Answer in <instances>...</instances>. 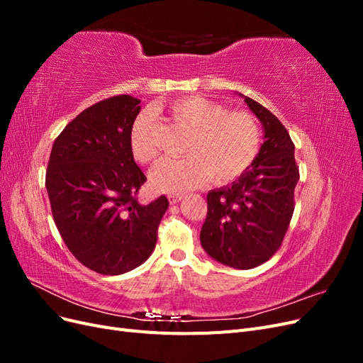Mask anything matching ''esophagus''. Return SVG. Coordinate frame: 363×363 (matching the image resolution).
Returning a JSON list of instances; mask_svg holds the SVG:
<instances>
[{
	"instance_id": "34e87169",
	"label": "esophagus",
	"mask_w": 363,
	"mask_h": 363,
	"mask_svg": "<svg viewBox=\"0 0 363 363\" xmlns=\"http://www.w3.org/2000/svg\"><path fill=\"white\" fill-rule=\"evenodd\" d=\"M182 199H183L182 194H169V195H168V200H169L171 204H177Z\"/></svg>"
}]
</instances>
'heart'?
Wrapping results in <instances>:
<instances>
[{"label":"heart","instance_id":"b5f03b06","mask_svg":"<svg viewBox=\"0 0 363 363\" xmlns=\"http://www.w3.org/2000/svg\"><path fill=\"white\" fill-rule=\"evenodd\" d=\"M174 118L192 130L186 159L164 160L151 172V183L164 192H183L211 179L225 184L240 177L255 162L260 148V128L245 111L228 108L200 95L180 98L169 106ZM130 147L140 163L156 162L160 148L156 121L139 115L130 131Z\"/></svg>","mask_w":363,"mask_h":363}]
</instances>
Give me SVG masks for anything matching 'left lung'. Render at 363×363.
<instances>
[{"mask_svg":"<svg viewBox=\"0 0 363 363\" xmlns=\"http://www.w3.org/2000/svg\"><path fill=\"white\" fill-rule=\"evenodd\" d=\"M244 98L260 119L265 140L238 180L207 194L200 240L207 255L223 265L251 269L269 260L283 242L300 171L288 130L267 107Z\"/></svg>","mask_w":363,"mask_h":363,"instance_id":"left-lung-1","label":"left lung"}]
</instances>
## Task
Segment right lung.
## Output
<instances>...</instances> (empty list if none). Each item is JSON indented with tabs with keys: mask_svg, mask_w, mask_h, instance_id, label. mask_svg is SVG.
Segmentation results:
<instances>
[{
	"mask_svg": "<svg viewBox=\"0 0 363 363\" xmlns=\"http://www.w3.org/2000/svg\"><path fill=\"white\" fill-rule=\"evenodd\" d=\"M139 103L116 95L87 107L54 140L47 168L51 212L65 245L104 276L128 272L151 256L169 206L164 195L138 201L147 182L130 147Z\"/></svg>",
	"mask_w": 363,
	"mask_h": 363,
	"instance_id": "right-lung-1",
	"label": "right lung"
}]
</instances>
